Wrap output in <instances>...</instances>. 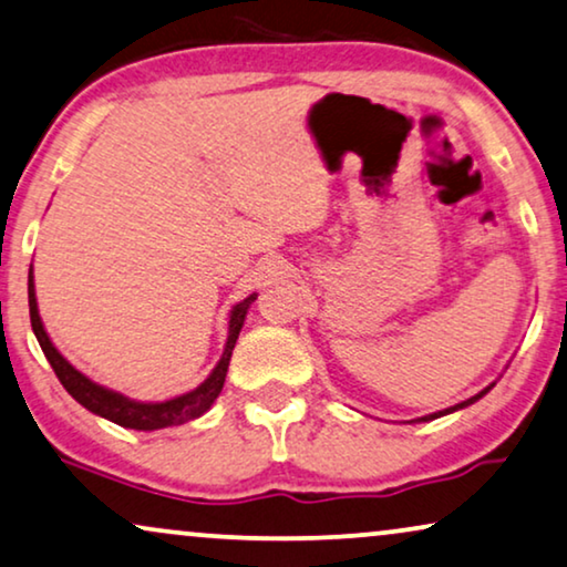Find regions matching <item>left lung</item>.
<instances>
[{"label":"left lung","mask_w":567,"mask_h":567,"mask_svg":"<svg viewBox=\"0 0 567 567\" xmlns=\"http://www.w3.org/2000/svg\"><path fill=\"white\" fill-rule=\"evenodd\" d=\"M493 390V384L491 386H485L483 392H477L475 398H470V400H464V402H460V405H454V408H446V410H439V413H433V415H423V417H417V421H433V417H441V415H446V413H454V410H462V408H467V405H472V402H477L480 398H483V394H487Z\"/></svg>","instance_id":"obj_1"}]
</instances>
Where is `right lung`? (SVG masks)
Returning a JSON list of instances; mask_svg holds the SVG:
<instances>
[{"label": "right lung", "instance_id": "add662e5", "mask_svg": "<svg viewBox=\"0 0 567 567\" xmlns=\"http://www.w3.org/2000/svg\"><path fill=\"white\" fill-rule=\"evenodd\" d=\"M258 293H250V297L239 301V305L231 307L229 315V336H227V346H224V353L219 363H216L212 374H208L206 382H200L196 390L181 394V398L165 400V402H136L123 398L121 392L105 390L76 371L72 363H69L64 355L56 351V346L51 343L49 332L43 330L41 315H38V301H35V284H33V268L28 274V307H30V324H33V332L41 343L45 359H49L51 369L56 371L59 382L64 384V390L72 394V398L80 402L82 408H87L90 413H95L100 417H107V421L123 425V429H134V431H157V429H167V425H181L188 421H196L206 413L208 408L214 405V400L219 398L224 379H227V369H229V359L231 351H235V343L239 338V330L245 324V315L250 305L255 301Z\"/></svg>", "mask_w": 567, "mask_h": 567}]
</instances>
